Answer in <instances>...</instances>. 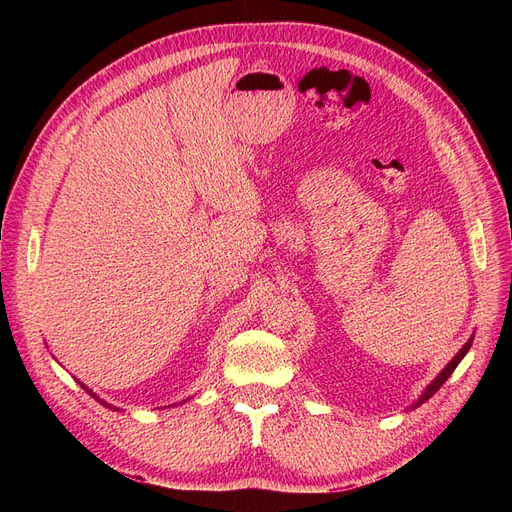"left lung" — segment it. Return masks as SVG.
<instances>
[{"label":"left lung","instance_id":"1","mask_svg":"<svg viewBox=\"0 0 512 512\" xmlns=\"http://www.w3.org/2000/svg\"><path fill=\"white\" fill-rule=\"evenodd\" d=\"M471 344H473V336H471V338H469V340L465 342V346L461 348V351L454 355V359H452V361H450V363H448V365H446V367H444V369H442V371L438 373V378H436V380H434L432 384H429V386H427V388L423 390V394H421V396L417 398V402H415V405H413L411 409H417L419 405H423V402H425V400H429V398H432V396H434V394H436V392H438V390L442 388V384H444V382H446V380L450 378V375H452V371L456 369V365H459V363L463 361V357H465V355L469 353V348H471Z\"/></svg>","mask_w":512,"mask_h":512}]
</instances>
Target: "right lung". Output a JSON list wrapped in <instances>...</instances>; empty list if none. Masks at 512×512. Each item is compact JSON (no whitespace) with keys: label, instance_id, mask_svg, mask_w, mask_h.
Masks as SVG:
<instances>
[{"label":"right lung","instance_id":"1","mask_svg":"<svg viewBox=\"0 0 512 512\" xmlns=\"http://www.w3.org/2000/svg\"><path fill=\"white\" fill-rule=\"evenodd\" d=\"M78 384H80V386H83V390H87V392H89V394H91V396H93V398H95L97 402H101V405H103V407H107V409H114V411H120L118 407H112V405H110V402H105L103 398H99V396H97V394H95L93 390H89V388H87V386H85L83 382H78Z\"/></svg>","mask_w":512,"mask_h":512}]
</instances>
